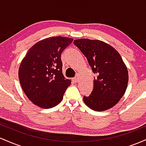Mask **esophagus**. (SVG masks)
Returning <instances> with one entry per match:
<instances>
[{
    "label": "esophagus",
    "mask_w": 146,
    "mask_h": 146,
    "mask_svg": "<svg viewBox=\"0 0 146 146\" xmlns=\"http://www.w3.org/2000/svg\"><path fill=\"white\" fill-rule=\"evenodd\" d=\"M78 80H79V77H78V75H76V77H75L73 79V82H78Z\"/></svg>",
    "instance_id": "1"
}]
</instances>
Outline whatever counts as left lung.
Returning a JSON list of instances; mask_svg holds the SVG:
<instances>
[{"instance_id":"left-lung-1","label":"left lung","mask_w":146,"mask_h":146,"mask_svg":"<svg viewBox=\"0 0 146 146\" xmlns=\"http://www.w3.org/2000/svg\"><path fill=\"white\" fill-rule=\"evenodd\" d=\"M74 44L86 56L94 77L93 90L84 103L90 109L104 111L118 103L128 82V71L115 48L99 40H75Z\"/></svg>"}]
</instances>
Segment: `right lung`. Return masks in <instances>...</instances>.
<instances>
[{
    "instance_id": "right-lung-1",
    "label": "right lung",
    "mask_w": 146,
    "mask_h": 146,
    "mask_svg": "<svg viewBox=\"0 0 146 146\" xmlns=\"http://www.w3.org/2000/svg\"><path fill=\"white\" fill-rule=\"evenodd\" d=\"M73 40L67 37H50L38 42L22 60L18 77L23 91L35 105L56 106L62 100L71 81L62 73L61 54Z\"/></svg>"
}]
</instances>
